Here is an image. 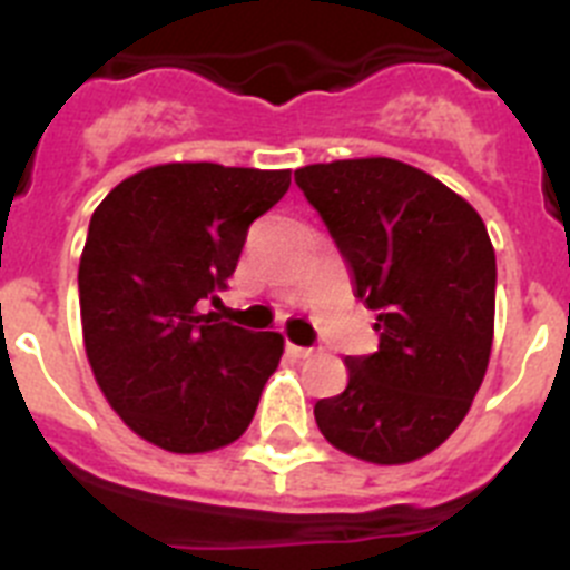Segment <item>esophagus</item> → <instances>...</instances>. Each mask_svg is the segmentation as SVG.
Masks as SVG:
<instances>
[{
  "instance_id": "esophagus-1",
  "label": "esophagus",
  "mask_w": 570,
  "mask_h": 570,
  "mask_svg": "<svg viewBox=\"0 0 570 570\" xmlns=\"http://www.w3.org/2000/svg\"><path fill=\"white\" fill-rule=\"evenodd\" d=\"M288 354L294 356V360H308V356H314V347H302V345H294V342H288Z\"/></svg>"
}]
</instances>
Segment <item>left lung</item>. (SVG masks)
<instances>
[{
  "label": "left lung",
  "instance_id": "8db88e82",
  "mask_svg": "<svg viewBox=\"0 0 570 570\" xmlns=\"http://www.w3.org/2000/svg\"><path fill=\"white\" fill-rule=\"evenodd\" d=\"M376 311L380 351L347 356L342 394L314 405L347 456L405 465L454 434L485 380L497 256L482 216L425 170L387 156L294 174Z\"/></svg>",
  "mask_w": 570,
  "mask_h": 570
}]
</instances>
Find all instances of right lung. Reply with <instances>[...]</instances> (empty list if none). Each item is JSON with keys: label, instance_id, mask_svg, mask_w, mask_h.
<instances>
[{"label": "right lung", "instance_id": "add662e5", "mask_svg": "<svg viewBox=\"0 0 570 570\" xmlns=\"http://www.w3.org/2000/svg\"><path fill=\"white\" fill-rule=\"evenodd\" d=\"M288 188L291 170L168 163L122 179L90 216L85 354L108 405L150 445L208 454L248 431L285 340L219 322L203 302Z\"/></svg>", "mask_w": 570, "mask_h": 570}]
</instances>
